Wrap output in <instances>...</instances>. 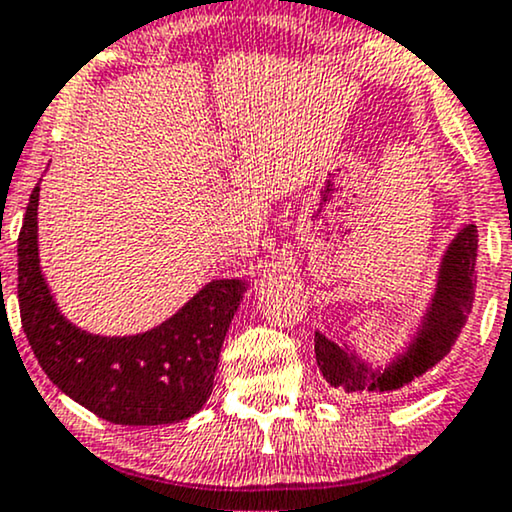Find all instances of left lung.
I'll list each match as a JSON object with an SVG mask.
<instances>
[{
  "instance_id": "obj_1",
  "label": "left lung",
  "mask_w": 512,
  "mask_h": 512,
  "mask_svg": "<svg viewBox=\"0 0 512 512\" xmlns=\"http://www.w3.org/2000/svg\"><path fill=\"white\" fill-rule=\"evenodd\" d=\"M474 264H477V226L463 224L443 250L427 307L412 324L403 348H398L386 360L372 362L357 346L348 343L338 346L317 329L315 355L326 384L348 396L391 393L439 365L451 353L455 338L460 336L472 312L474 286H477Z\"/></svg>"
}]
</instances>
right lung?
<instances>
[{
	"instance_id": "right-lung-1",
	"label": "right lung",
	"mask_w": 512,
	"mask_h": 512,
	"mask_svg": "<svg viewBox=\"0 0 512 512\" xmlns=\"http://www.w3.org/2000/svg\"><path fill=\"white\" fill-rule=\"evenodd\" d=\"M40 181L18 236V305L30 348L52 384L102 420L128 427L183 422L212 396L226 331L250 283L214 279L162 324L102 336L61 315L42 274Z\"/></svg>"
}]
</instances>
